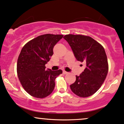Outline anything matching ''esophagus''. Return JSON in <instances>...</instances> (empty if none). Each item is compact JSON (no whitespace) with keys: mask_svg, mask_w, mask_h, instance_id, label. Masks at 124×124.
I'll return each instance as SVG.
<instances>
[{"mask_svg":"<svg viewBox=\"0 0 124 124\" xmlns=\"http://www.w3.org/2000/svg\"><path fill=\"white\" fill-rule=\"evenodd\" d=\"M69 73L68 72H67V71H63V74H68Z\"/></svg>","mask_w":124,"mask_h":124,"instance_id":"1","label":"esophagus"}]
</instances>
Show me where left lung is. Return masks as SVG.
I'll return each mask as SVG.
<instances>
[{"label": "left lung", "mask_w": 124, "mask_h": 124, "mask_svg": "<svg viewBox=\"0 0 124 124\" xmlns=\"http://www.w3.org/2000/svg\"><path fill=\"white\" fill-rule=\"evenodd\" d=\"M63 38L71 47L77 60L85 63L84 71L70 86L72 92L80 97L94 94L104 83L108 72V63L104 48L88 36L69 34Z\"/></svg>", "instance_id": "obj_1"}]
</instances>
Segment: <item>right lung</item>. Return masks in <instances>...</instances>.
Listing matches in <instances>:
<instances>
[{
    "instance_id": "right-lung-1",
    "label": "right lung",
    "mask_w": 124,
    "mask_h": 124,
    "mask_svg": "<svg viewBox=\"0 0 124 124\" xmlns=\"http://www.w3.org/2000/svg\"><path fill=\"white\" fill-rule=\"evenodd\" d=\"M63 35L45 34L31 40L23 46L17 62V74L22 85L31 96L43 98L52 93L55 79L62 73L52 71L45 65L53 54V48Z\"/></svg>"
}]
</instances>
